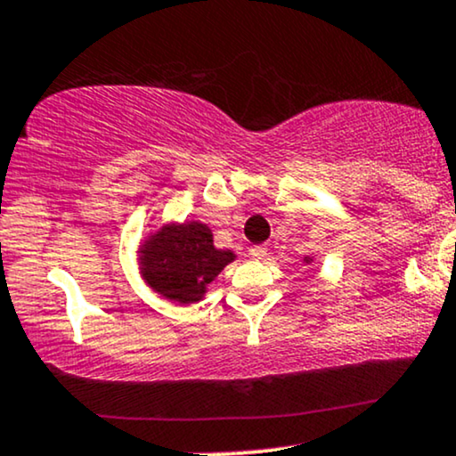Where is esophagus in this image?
Here are the masks:
<instances>
[{"label": "esophagus", "instance_id": "obj_1", "mask_svg": "<svg viewBox=\"0 0 456 456\" xmlns=\"http://www.w3.org/2000/svg\"><path fill=\"white\" fill-rule=\"evenodd\" d=\"M250 256H252V259H265V256H267V246H252Z\"/></svg>", "mask_w": 456, "mask_h": 456}]
</instances>
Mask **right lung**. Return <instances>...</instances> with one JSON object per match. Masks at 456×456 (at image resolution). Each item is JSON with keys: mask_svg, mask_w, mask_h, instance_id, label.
Instances as JSON below:
<instances>
[{"mask_svg": "<svg viewBox=\"0 0 456 456\" xmlns=\"http://www.w3.org/2000/svg\"><path fill=\"white\" fill-rule=\"evenodd\" d=\"M140 252L146 282L178 304L200 301L208 284L235 259L232 250L214 248L212 232L197 221L163 227Z\"/></svg>", "mask_w": 456, "mask_h": 456, "instance_id": "1", "label": "right lung"}]
</instances>
